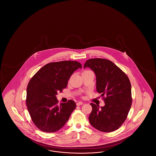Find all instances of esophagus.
<instances>
[{"label": "esophagus", "mask_w": 156, "mask_h": 156, "mask_svg": "<svg viewBox=\"0 0 156 156\" xmlns=\"http://www.w3.org/2000/svg\"><path fill=\"white\" fill-rule=\"evenodd\" d=\"M83 102H77L76 103V106H80V105H83Z\"/></svg>", "instance_id": "esophagus-1"}]
</instances>
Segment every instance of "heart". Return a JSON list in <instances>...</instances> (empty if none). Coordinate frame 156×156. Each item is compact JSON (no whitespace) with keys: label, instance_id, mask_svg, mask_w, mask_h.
<instances>
[{"label":"heart","instance_id":"obj_1","mask_svg":"<svg viewBox=\"0 0 156 156\" xmlns=\"http://www.w3.org/2000/svg\"><path fill=\"white\" fill-rule=\"evenodd\" d=\"M86 71H87V70H86Z\"/></svg>","mask_w":156,"mask_h":156}]
</instances>
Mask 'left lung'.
Instances as JSON below:
<instances>
[{
  "label": "left lung",
  "instance_id": "1",
  "mask_svg": "<svg viewBox=\"0 0 156 156\" xmlns=\"http://www.w3.org/2000/svg\"><path fill=\"white\" fill-rule=\"evenodd\" d=\"M90 67L96 76L97 91L105 105L91 103L90 124L101 132H111L125 122L132 104L131 83L128 76L113 62L103 58H93L85 62L84 68Z\"/></svg>",
  "mask_w": 156,
  "mask_h": 156
}]
</instances>
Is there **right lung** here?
Returning a JSON list of instances; mask_svg holds the SVG:
<instances>
[{
    "mask_svg": "<svg viewBox=\"0 0 156 156\" xmlns=\"http://www.w3.org/2000/svg\"><path fill=\"white\" fill-rule=\"evenodd\" d=\"M82 68L80 62H51L39 70L27 87L26 103L34 123L44 132L61 129L76 108L73 100L58 105L56 95L65 89L71 75Z\"/></svg>",
    "mask_w": 156,
    "mask_h": 156,
    "instance_id": "right-lung-1",
    "label": "right lung"
}]
</instances>
